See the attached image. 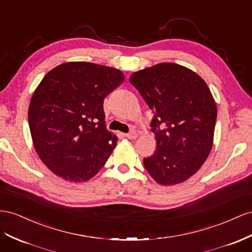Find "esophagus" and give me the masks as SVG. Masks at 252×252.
I'll return each instance as SVG.
<instances>
[{"label":"esophagus","mask_w":252,"mask_h":252,"mask_svg":"<svg viewBox=\"0 0 252 252\" xmlns=\"http://www.w3.org/2000/svg\"><path fill=\"white\" fill-rule=\"evenodd\" d=\"M125 135H126L128 139H130V140H134V139L138 138V133L135 132V131H131V132H129V133L125 134Z\"/></svg>","instance_id":"1"}]
</instances>
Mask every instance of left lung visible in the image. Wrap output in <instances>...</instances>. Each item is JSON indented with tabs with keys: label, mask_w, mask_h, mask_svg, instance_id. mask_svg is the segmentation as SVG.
Here are the masks:
<instances>
[{
	"label": "left lung",
	"mask_w": 252,
	"mask_h": 252,
	"mask_svg": "<svg viewBox=\"0 0 252 252\" xmlns=\"http://www.w3.org/2000/svg\"><path fill=\"white\" fill-rule=\"evenodd\" d=\"M154 112L157 151L144 166L161 186L185 182L202 166L213 146L216 103L206 81L188 67L163 63L129 78Z\"/></svg>",
	"instance_id": "8db88e82"
}]
</instances>
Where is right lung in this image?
I'll use <instances>...</instances> for the list:
<instances>
[{"mask_svg":"<svg viewBox=\"0 0 252 252\" xmlns=\"http://www.w3.org/2000/svg\"><path fill=\"white\" fill-rule=\"evenodd\" d=\"M115 67L71 61L54 67L31 98L33 147L58 177L86 182L105 165L118 137L106 129L104 98L124 81Z\"/></svg>","mask_w":252,"mask_h":252,"instance_id":"right-lung-1","label":"right lung"}]
</instances>
